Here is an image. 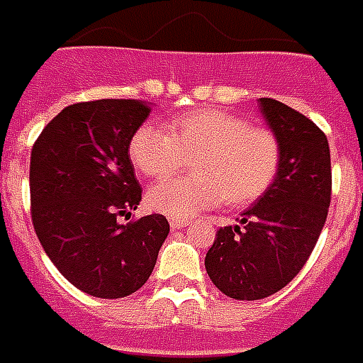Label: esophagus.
<instances>
[{"label":"esophagus","mask_w":363,"mask_h":363,"mask_svg":"<svg viewBox=\"0 0 363 363\" xmlns=\"http://www.w3.org/2000/svg\"><path fill=\"white\" fill-rule=\"evenodd\" d=\"M186 225H187V218H176V217L169 218V227L174 228V230H179V228H184Z\"/></svg>","instance_id":"1"}]
</instances>
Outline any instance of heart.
Returning a JSON list of instances; mask_svg holds the SVG:
<instances>
[{
	"instance_id": "obj_1",
	"label": "heart",
	"mask_w": 363,
	"mask_h": 363,
	"mask_svg": "<svg viewBox=\"0 0 363 363\" xmlns=\"http://www.w3.org/2000/svg\"><path fill=\"white\" fill-rule=\"evenodd\" d=\"M128 158L152 179L174 176L191 160L194 176L169 179L146 194L152 211L186 218L220 201L227 207L258 201L276 179L281 145L272 128L250 125L225 109L201 107L169 119L166 128L140 125L130 136Z\"/></svg>"
}]
</instances>
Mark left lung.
<instances>
[{"label": "left lung", "instance_id": "obj_1", "mask_svg": "<svg viewBox=\"0 0 363 363\" xmlns=\"http://www.w3.org/2000/svg\"><path fill=\"white\" fill-rule=\"evenodd\" d=\"M258 101L281 145L277 176L244 211L240 225L218 228L205 256L211 281L240 301L269 297L299 274L325 227L333 194L325 133L289 105Z\"/></svg>", "mask_w": 363, "mask_h": 363}]
</instances>
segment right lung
Returning <instances> with one entry per match:
<instances>
[{"label": "right lung", "instance_id": "add662e5", "mask_svg": "<svg viewBox=\"0 0 363 363\" xmlns=\"http://www.w3.org/2000/svg\"><path fill=\"white\" fill-rule=\"evenodd\" d=\"M150 115L140 99L68 105L30 150V218L46 256L72 285L101 299L146 284L169 233L164 215L127 220L143 199L128 143Z\"/></svg>", "mask_w": 363, "mask_h": 363}]
</instances>
